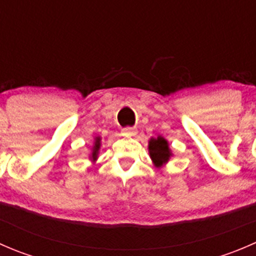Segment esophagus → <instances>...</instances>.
<instances>
[{
  "label": "esophagus",
  "mask_w": 256,
  "mask_h": 256,
  "mask_svg": "<svg viewBox=\"0 0 256 256\" xmlns=\"http://www.w3.org/2000/svg\"><path fill=\"white\" fill-rule=\"evenodd\" d=\"M136 134H138V131H136V128H122V135L125 136V138H132V136H135Z\"/></svg>",
  "instance_id": "obj_1"
}]
</instances>
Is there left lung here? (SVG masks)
<instances>
[{"label":"left lung","mask_w":256,"mask_h":256,"mask_svg":"<svg viewBox=\"0 0 256 256\" xmlns=\"http://www.w3.org/2000/svg\"><path fill=\"white\" fill-rule=\"evenodd\" d=\"M148 154L154 166L160 170L168 164L170 158L174 156V152L170 148L168 141L164 136L158 135L157 138H151L148 140Z\"/></svg>","instance_id":"8db88e82"}]
</instances>
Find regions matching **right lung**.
<instances>
[{
    "label": "right lung",
    "mask_w": 256,
    "mask_h": 256,
    "mask_svg": "<svg viewBox=\"0 0 256 256\" xmlns=\"http://www.w3.org/2000/svg\"><path fill=\"white\" fill-rule=\"evenodd\" d=\"M100 147H102V138L100 136H96L94 138V142H92V148H90V154H89V158L92 160V162H96L98 157H99V151Z\"/></svg>",
    "instance_id": "obj_1"
}]
</instances>
